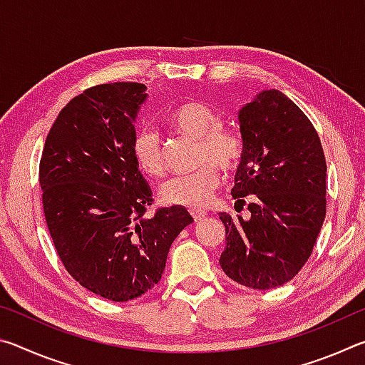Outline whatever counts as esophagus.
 <instances>
[{
  "label": "esophagus",
  "mask_w": 365,
  "mask_h": 365,
  "mask_svg": "<svg viewBox=\"0 0 365 365\" xmlns=\"http://www.w3.org/2000/svg\"><path fill=\"white\" fill-rule=\"evenodd\" d=\"M191 217H193L195 222H201L206 217V212H200V211H191Z\"/></svg>",
  "instance_id": "34e87169"
}]
</instances>
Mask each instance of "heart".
Here are the masks:
<instances>
[{"label":"heart","mask_w":365,"mask_h":365,"mask_svg":"<svg viewBox=\"0 0 365 365\" xmlns=\"http://www.w3.org/2000/svg\"><path fill=\"white\" fill-rule=\"evenodd\" d=\"M172 125L197 138V164L191 174L175 175L159 188L164 205L205 209L219 188V170L233 172L242 163L243 140L237 132L222 127V117L214 108L202 101H187L170 113ZM132 154L138 169L153 178L165 170L163 143L159 133L151 127H141L132 141Z\"/></svg>","instance_id":"b5f03b06"}]
</instances>
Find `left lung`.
Listing matches in <instances>:
<instances>
[{"mask_svg":"<svg viewBox=\"0 0 365 365\" xmlns=\"http://www.w3.org/2000/svg\"><path fill=\"white\" fill-rule=\"evenodd\" d=\"M243 158L233 200L250 219L220 212L225 250L220 267L252 289L280 287L311 256L327 212L322 143L306 114L279 90H264L238 113Z\"/></svg>","mask_w":365,"mask_h":365,"instance_id":"1","label":"left lung"}]
</instances>
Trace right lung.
Here are the masks:
<instances>
[{
    "instance_id": "1",
    "label": "right lung",
    "mask_w": 365,
    "mask_h": 365,
    "mask_svg": "<svg viewBox=\"0 0 365 365\" xmlns=\"http://www.w3.org/2000/svg\"><path fill=\"white\" fill-rule=\"evenodd\" d=\"M146 85L103 83L66 104L40 160L43 211L61 262L109 301L145 294L163 277L170 245L193 222L180 206L146 217L153 191L132 154Z\"/></svg>"
}]
</instances>
